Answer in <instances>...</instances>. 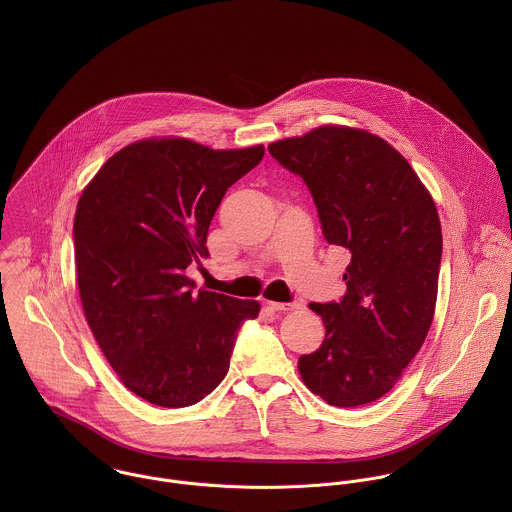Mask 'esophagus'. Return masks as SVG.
<instances>
[{"mask_svg": "<svg viewBox=\"0 0 512 512\" xmlns=\"http://www.w3.org/2000/svg\"><path fill=\"white\" fill-rule=\"evenodd\" d=\"M301 303L299 301H290V303H280V301H268V307L272 311H290V309H297Z\"/></svg>", "mask_w": 512, "mask_h": 512, "instance_id": "34e87169", "label": "esophagus"}]
</instances>
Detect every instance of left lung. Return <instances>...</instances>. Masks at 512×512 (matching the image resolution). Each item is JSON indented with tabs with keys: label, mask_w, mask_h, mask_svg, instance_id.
<instances>
[{
	"label": "left lung",
	"mask_w": 512,
	"mask_h": 512,
	"mask_svg": "<svg viewBox=\"0 0 512 512\" xmlns=\"http://www.w3.org/2000/svg\"><path fill=\"white\" fill-rule=\"evenodd\" d=\"M307 185L323 236L349 250L339 301L309 303L325 339L299 357L305 386L327 404L382 398L430 331L441 264L438 209L410 163L365 130L323 126L268 146Z\"/></svg>",
	"instance_id": "1"
}]
</instances>
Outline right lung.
Wrapping results in <instances>:
<instances>
[{"mask_svg":"<svg viewBox=\"0 0 512 512\" xmlns=\"http://www.w3.org/2000/svg\"><path fill=\"white\" fill-rule=\"evenodd\" d=\"M264 146L217 151L181 138L142 140L112 155L78 199L76 280L86 321L136 396L193 406L226 376L258 301L195 293L185 276L209 256L211 220Z\"/></svg>","mask_w":512,"mask_h":512,"instance_id":"obj_1","label":"right lung"}]
</instances>
